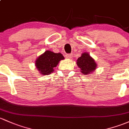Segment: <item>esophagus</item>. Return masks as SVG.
<instances>
[{"instance_id": "1", "label": "esophagus", "mask_w": 129, "mask_h": 129, "mask_svg": "<svg viewBox=\"0 0 129 129\" xmlns=\"http://www.w3.org/2000/svg\"><path fill=\"white\" fill-rule=\"evenodd\" d=\"M66 57L67 59H71L73 57V54H66Z\"/></svg>"}]
</instances>
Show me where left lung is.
I'll return each mask as SVG.
<instances>
[{
  "mask_svg": "<svg viewBox=\"0 0 129 129\" xmlns=\"http://www.w3.org/2000/svg\"><path fill=\"white\" fill-rule=\"evenodd\" d=\"M76 63L83 74H90L95 70L97 66L93 58L87 52L82 54L81 57L77 59Z\"/></svg>",
  "mask_w": 129,
  "mask_h": 129,
  "instance_id": "left-lung-1",
  "label": "left lung"
}]
</instances>
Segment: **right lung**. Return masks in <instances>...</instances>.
Returning a JSON list of instances; mask_svg holds the SVG:
<instances>
[{
	"label": "right lung",
	"instance_id": "add662e5",
	"mask_svg": "<svg viewBox=\"0 0 129 129\" xmlns=\"http://www.w3.org/2000/svg\"><path fill=\"white\" fill-rule=\"evenodd\" d=\"M64 58L61 53H55L52 51L47 50L40 55L36 61V67L43 75H48L53 72L54 68L59 61Z\"/></svg>",
	"mask_w": 129,
	"mask_h": 129
}]
</instances>
